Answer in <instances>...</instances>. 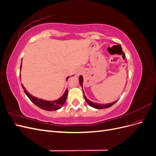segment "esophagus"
<instances>
[{"label": "esophagus", "instance_id": "34e87169", "mask_svg": "<svg viewBox=\"0 0 156 156\" xmlns=\"http://www.w3.org/2000/svg\"><path fill=\"white\" fill-rule=\"evenodd\" d=\"M83 73V70L81 68H79L77 69L76 71V73H75V75H76L77 77H79L80 75H81V73Z\"/></svg>", "mask_w": 156, "mask_h": 156}]
</instances>
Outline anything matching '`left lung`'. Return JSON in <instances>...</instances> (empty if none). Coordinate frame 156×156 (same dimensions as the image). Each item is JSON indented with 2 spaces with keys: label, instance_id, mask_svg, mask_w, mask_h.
Here are the masks:
<instances>
[{
  "label": "left lung",
  "instance_id": "1",
  "mask_svg": "<svg viewBox=\"0 0 156 156\" xmlns=\"http://www.w3.org/2000/svg\"><path fill=\"white\" fill-rule=\"evenodd\" d=\"M79 83H80V84H81V87H82V88H83V77L82 75H80L79 78ZM83 94H84V99H85V100H86L87 103H88V104L90 106H91V107H94V108H99V109H103V108H108V107H111L112 105H114L115 103L118 101V100H116V101H113V102H111V103H105V104H102V103H101V104H100V103H94V102H93V101H91L90 100H88L87 96H86L85 95H84V91H83Z\"/></svg>",
  "mask_w": 156,
  "mask_h": 156
}]
</instances>
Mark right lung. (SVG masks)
<instances>
[{
  "label": "right lung",
  "instance_id": "1",
  "mask_svg": "<svg viewBox=\"0 0 156 156\" xmlns=\"http://www.w3.org/2000/svg\"><path fill=\"white\" fill-rule=\"evenodd\" d=\"M21 66L22 65H21ZM72 76H73V75H72ZM69 77H66V81ZM21 85L23 90H24L25 94L27 96V97L30 99V101L32 103H34L37 107H38L40 108H41V109H44L45 111H56L58 109H60V108L64 105L68 96V89H66V90L65 92L63 94V95L60 98H58V100H53V101L44 100H42V99L32 96V94H30V93L26 91V89L24 87V86H23V84H21Z\"/></svg>",
  "mask_w": 156,
  "mask_h": 156
}]
</instances>
